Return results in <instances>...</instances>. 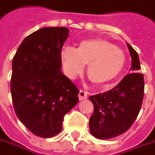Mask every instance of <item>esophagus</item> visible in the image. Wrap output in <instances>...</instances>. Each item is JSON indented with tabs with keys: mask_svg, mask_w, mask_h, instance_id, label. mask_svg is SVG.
<instances>
[{
	"mask_svg": "<svg viewBox=\"0 0 155 155\" xmlns=\"http://www.w3.org/2000/svg\"><path fill=\"white\" fill-rule=\"evenodd\" d=\"M78 98H79L80 101L87 99V92H85L84 90H80L79 93H78Z\"/></svg>",
	"mask_w": 155,
	"mask_h": 155,
	"instance_id": "esophagus-1",
	"label": "esophagus"
}]
</instances>
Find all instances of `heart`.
<instances>
[{
	"label": "heart",
	"mask_w": 155,
	"mask_h": 155,
	"mask_svg": "<svg viewBox=\"0 0 155 155\" xmlns=\"http://www.w3.org/2000/svg\"><path fill=\"white\" fill-rule=\"evenodd\" d=\"M61 58L65 73L70 78L81 74L85 64H88V77L97 85L113 82L125 65L123 50L103 39L84 40L76 49L65 47L61 49Z\"/></svg>",
	"instance_id": "1"
}]
</instances>
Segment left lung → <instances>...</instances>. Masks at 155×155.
<instances>
[{
    "instance_id": "8db88e82",
    "label": "left lung",
    "mask_w": 155,
    "mask_h": 155,
    "mask_svg": "<svg viewBox=\"0 0 155 155\" xmlns=\"http://www.w3.org/2000/svg\"><path fill=\"white\" fill-rule=\"evenodd\" d=\"M130 57V72L114 89L90 96L94 113L90 119V133L105 140L116 137L128 130L142 107L144 79L137 51L127 43Z\"/></svg>"
}]
</instances>
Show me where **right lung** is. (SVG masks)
<instances>
[{"label":"right lung","instance_id":"add662e5","mask_svg":"<svg viewBox=\"0 0 155 155\" xmlns=\"http://www.w3.org/2000/svg\"><path fill=\"white\" fill-rule=\"evenodd\" d=\"M66 27H44L22 41L12 59L11 94L17 117L31 132L52 137L78 101L79 90L61 72Z\"/></svg>","mask_w":155,"mask_h":155}]
</instances>
